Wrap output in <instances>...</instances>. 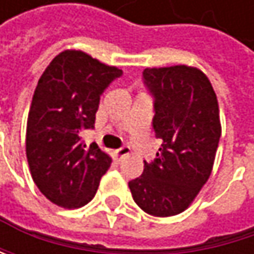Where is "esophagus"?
<instances>
[{"label":"esophagus","mask_w":254,"mask_h":254,"mask_svg":"<svg viewBox=\"0 0 254 254\" xmlns=\"http://www.w3.org/2000/svg\"><path fill=\"white\" fill-rule=\"evenodd\" d=\"M129 151H130V148H129L127 145H122L121 148L116 150V156H118L119 159H122V157H125V156L129 154Z\"/></svg>","instance_id":"obj_1"}]
</instances>
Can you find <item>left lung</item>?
<instances>
[{
	"label": "left lung",
	"instance_id": "left-lung-1",
	"mask_svg": "<svg viewBox=\"0 0 254 254\" xmlns=\"http://www.w3.org/2000/svg\"><path fill=\"white\" fill-rule=\"evenodd\" d=\"M142 80L153 97V129L162 147L127 185L145 213L174 216L191 204L212 174L221 138L219 106L210 80L195 67L145 69Z\"/></svg>",
	"mask_w": 254,
	"mask_h": 254
}]
</instances>
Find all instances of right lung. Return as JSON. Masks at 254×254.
Here are the masks:
<instances>
[{"instance_id":"obj_1","label":"right lung","mask_w":254,"mask_h":254,"mask_svg":"<svg viewBox=\"0 0 254 254\" xmlns=\"http://www.w3.org/2000/svg\"><path fill=\"white\" fill-rule=\"evenodd\" d=\"M124 75L82 51H63L39 79L26 127V156L33 182L54 204L89 203L112 159L80 133L94 129L100 97Z\"/></svg>"}]
</instances>
